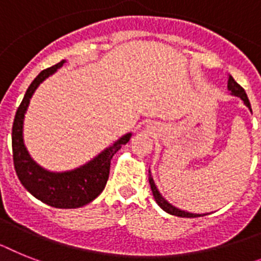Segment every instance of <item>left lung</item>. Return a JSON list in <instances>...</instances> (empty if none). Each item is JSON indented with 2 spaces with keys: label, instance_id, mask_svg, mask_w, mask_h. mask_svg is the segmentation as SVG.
<instances>
[{
  "label": "left lung",
  "instance_id": "8db88e82",
  "mask_svg": "<svg viewBox=\"0 0 261 261\" xmlns=\"http://www.w3.org/2000/svg\"><path fill=\"white\" fill-rule=\"evenodd\" d=\"M228 90L231 91L232 95H235V97L240 98V99L244 102V105L248 107L249 111L252 113L251 103H249V99H248V97H247L246 91H244V89H243V87L240 86V85H239V83L236 82V81L233 80L231 75H229V78H228ZM148 181H150L151 191H152V195H154L155 201H156L158 205H159V207H161L163 211H166L167 214H170V215L180 216V218H198V216H203V215H200V214H191V212L183 211V210H179V208H176V207H174L172 204H170V203H168V201L166 200L163 196H162L161 192H159V190H158L156 186H155L154 179H152V176H151L150 170H148Z\"/></svg>",
  "mask_w": 261,
  "mask_h": 261
}]
</instances>
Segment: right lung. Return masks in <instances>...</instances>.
Instances as JSON below:
<instances>
[{
    "instance_id": "obj_1",
    "label": "right lung",
    "mask_w": 261,
    "mask_h": 261,
    "mask_svg": "<svg viewBox=\"0 0 261 261\" xmlns=\"http://www.w3.org/2000/svg\"><path fill=\"white\" fill-rule=\"evenodd\" d=\"M65 60L42 70L30 83L15 113L12 128L13 162L19 181L38 200L56 208H78L89 204L103 191L110 174L111 158L130 141L131 133L119 138L113 146L102 151L89 163L65 172H51L33 161L23 144V118L33 94L43 81L63 66Z\"/></svg>"
}]
</instances>
